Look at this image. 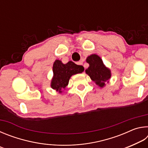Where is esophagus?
Masks as SVG:
<instances>
[{
  "label": "esophagus",
  "mask_w": 148,
  "mask_h": 148,
  "mask_svg": "<svg viewBox=\"0 0 148 148\" xmlns=\"http://www.w3.org/2000/svg\"><path fill=\"white\" fill-rule=\"evenodd\" d=\"M77 64L79 65H83V62H82V61H79L77 62Z\"/></svg>",
  "instance_id": "1"
}]
</instances>
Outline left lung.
I'll return each mask as SVG.
<instances>
[{
  "instance_id": "8db88e82",
  "label": "left lung",
  "mask_w": 148,
  "mask_h": 148,
  "mask_svg": "<svg viewBox=\"0 0 148 148\" xmlns=\"http://www.w3.org/2000/svg\"><path fill=\"white\" fill-rule=\"evenodd\" d=\"M86 61L89 64V67L86 71V73L97 85L101 87H104L111 77L110 70L104 66L101 57L97 55L89 56Z\"/></svg>"
}]
</instances>
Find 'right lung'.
Instances as JSON below:
<instances>
[{
  "mask_svg": "<svg viewBox=\"0 0 148 148\" xmlns=\"http://www.w3.org/2000/svg\"><path fill=\"white\" fill-rule=\"evenodd\" d=\"M84 71L83 66L77 65L72 61H69L64 64L59 60H56L53 66V77L51 87L57 91L61 92L69 84L70 77L72 75L82 73Z\"/></svg>",
  "mask_w": 148,
  "mask_h": 148,
  "instance_id": "obj_1",
  "label": "right lung"
}]
</instances>
